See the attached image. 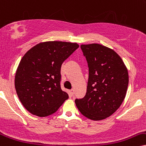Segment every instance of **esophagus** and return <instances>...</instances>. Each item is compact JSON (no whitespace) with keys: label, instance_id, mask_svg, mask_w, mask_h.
Wrapping results in <instances>:
<instances>
[{"label":"esophagus","instance_id":"obj_1","mask_svg":"<svg viewBox=\"0 0 146 146\" xmlns=\"http://www.w3.org/2000/svg\"><path fill=\"white\" fill-rule=\"evenodd\" d=\"M69 94H70V95H71V96H73V95H74V89L70 90V91H69Z\"/></svg>","mask_w":146,"mask_h":146}]
</instances>
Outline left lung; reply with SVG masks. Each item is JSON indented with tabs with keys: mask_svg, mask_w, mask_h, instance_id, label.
<instances>
[{
	"mask_svg": "<svg viewBox=\"0 0 146 146\" xmlns=\"http://www.w3.org/2000/svg\"><path fill=\"white\" fill-rule=\"evenodd\" d=\"M89 67L87 93L75 103L80 113L93 120H104L119 108L129 84L127 67L121 57L96 43L80 45Z\"/></svg>",
	"mask_w": 146,
	"mask_h": 146,
	"instance_id": "left-lung-1",
	"label": "left lung"
}]
</instances>
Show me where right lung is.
Returning <instances> with one entry per match:
<instances>
[{"instance_id": "add662e5", "label": "right lung", "mask_w": 146, "mask_h": 146, "mask_svg": "<svg viewBox=\"0 0 146 146\" xmlns=\"http://www.w3.org/2000/svg\"><path fill=\"white\" fill-rule=\"evenodd\" d=\"M78 47L77 43L48 41L36 44L23 55L15 73V87L29 112L49 116L68 99L61 89V67Z\"/></svg>"}]
</instances>
